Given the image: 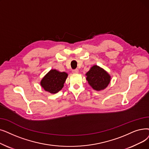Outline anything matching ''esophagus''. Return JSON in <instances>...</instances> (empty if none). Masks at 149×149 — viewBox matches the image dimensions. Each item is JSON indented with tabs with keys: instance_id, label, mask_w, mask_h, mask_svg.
Wrapping results in <instances>:
<instances>
[{
	"instance_id": "obj_1",
	"label": "esophagus",
	"mask_w": 149,
	"mask_h": 149,
	"mask_svg": "<svg viewBox=\"0 0 149 149\" xmlns=\"http://www.w3.org/2000/svg\"><path fill=\"white\" fill-rule=\"evenodd\" d=\"M72 72L73 73H78L79 72V69H75L74 70H72Z\"/></svg>"
}]
</instances>
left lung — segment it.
Listing matches in <instances>:
<instances>
[{"mask_svg":"<svg viewBox=\"0 0 149 149\" xmlns=\"http://www.w3.org/2000/svg\"><path fill=\"white\" fill-rule=\"evenodd\" d=\"M86 75L89 85L96 91L105 89L111 80V76L107 71L97 65L91 68Z\"/></svg>","mask_w":149,"mask_h":149,"instance_id":"8db88e82","label":"left lung"}]
</instances>
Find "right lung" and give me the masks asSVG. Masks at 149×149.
Masks as SVG:
<instances>
[{
    "instance_id": "right-lung-1",
    "label": "right lung",
    "mask_w": 149,
    "mask_h": 149,
    "mask_svg": "<svg viewBox=\"0 0 149 149\" xmlns=\"http://www.w3.org/2000/svg\"><path fill=\"white\" fill-rule=\"evenodd\" d=\"M68 74L59 72L55 69H51L41 81L42 88L51 94H55L63 88Z\"/></svg>"
}]
</instances>
